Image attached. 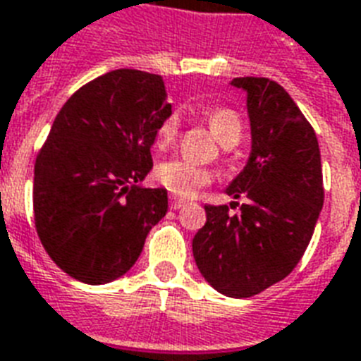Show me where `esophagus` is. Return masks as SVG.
Masks as SVG:
<instances>
[{
    "mask_svg": "<svg viewBox=\"0 0 361 361\" xmlns=\"http://www.w3.org/2000/svg\"><path fill=\"white\" fill-rule=\"evenodd\" d=\"M185 202V199H180V197H174V195L170 197V208H172V210H178V208H181Z\"/></svg>",
    "mask_w": 361,
    "mask_h": 361,
    "instance_id": "esophagus-1",
    "label": "esophagus"
}]
</instances>
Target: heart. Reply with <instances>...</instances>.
<instances>
[{"instance_id":"heart-1","label":"heart","mask_w":361,"mask_h":361,"mask_svg":"<svg viewBox=\"0 0 361 361\" xmlns=\"http://www.w3.org/2000/svg\"><path fill=\"white\" fill-rule=\"evenodd\" d=\"M206 123L210 126L212 134L217 137V142L224 145H235L240 140L242 123L238 115L229 107H214L204 114ZM180 132V119L178 115H169L159 123L155 132V145L159 149H164L176 142ZM155 178L164 189H169L174 195L189 197L197 192L200 187L208 185L212 181V170L206 166L192 164L183 159H169L161 162L155 169Z\"/></svg>"}]
</instances>
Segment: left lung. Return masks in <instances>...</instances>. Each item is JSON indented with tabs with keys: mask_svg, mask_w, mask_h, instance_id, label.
Returning a JSON list of instances; mask_svg holds the SVG:
<instances>
[{
	"mask_svg": "<svg viewBox=\"0 0 361 361\" xmlns=\"http://www.w3.org/2000/svg\"><path fill=\"white\" fill-rule=\"evenodd\" d=\"M233 85L247 92L252 153L227 195L246 202L238 216L206 204L192 255L214 290L242 299L284 280L301 261L324 204V180L314 128L279 82L236 77Z\"/></svg>",
	"mask_w": 361,
	"mask_h": 361,
	"instance_id": "left-lung-1",
	"label": "left lung"
}]
</instances>
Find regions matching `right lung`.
Masks as SVG:
<instances>
[{
    "instance_id": "add662e5",
    "label": "right lung",
    "mask_w": 361,
    "mask_h": 361,
    "mask_svg": "<svg viewBox=\"0 0 361 361\" xmlns=\"http://www.w3.org/2000/svg\"><path fill=\"white\" fill-rule=\"evenodd\" d=\"M172 115L161 75L114 70L71 94L37 153L35 231L71 279L123 276L169 210L166 189L137 183L153 169L157 126Z\"/></svg>"
}]
</instances>
